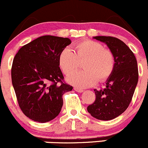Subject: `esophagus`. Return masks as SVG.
<instances>
[{
  "label": "esophagus",
  "mask_w": 148,
  "mask_h": 148,
  "mask_svg": "<svg viewBox=\"0 0 148 148\" xmlns=\"http://www.w3.org/2000/svg\"><path fill=\"white\" fill-rule=\"evenodd\" d=\"M74 90L77 92H80V93H82V92H84L83 89H79V88H78V87H74Z\"/></svg>",
  "instance_id": "obj_1"
}]
</instances>
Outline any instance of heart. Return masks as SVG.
<instances>
[{"label": "heart", "mask_w": 148, "mask_h": 148, "mask_svg": "<svg viewBox=\"0 0 148 148\" xmlns=\"http://www.w3.org/2000/svg\"><path fill=\"white\" fill-rule=\"evenodd\" d=\"M74 51L64 48L59 55V64L66 75L75 71L79 61L86 59L84 71L74 73L67 78L69 83L79 88H86L97 82H104L112 74L115 59L110 51L104 49L102 44L91 40H84L73 46Z\"/></svg>", "instance_id": "1"}]
</instances>
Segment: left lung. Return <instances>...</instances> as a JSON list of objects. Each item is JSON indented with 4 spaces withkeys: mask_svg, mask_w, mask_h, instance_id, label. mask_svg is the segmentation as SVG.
Wrapping results in <instances>:
<instances>
[{
    "mask_svg": "<svg viewBox=\"0 0 148 148\" xmlns=\"http://www.w3.org/2000/svg\"><path fill=\"white\" fill-rule=\"evenodd\" d=\"M104 43L115 59L114 71L106 81L105 89H95L96 99L87 107L92 117L111 120L120 116L129 106L138 82V69L133 52L121 40L112 36H94Z\"/></svg>",
    "mask_w": 148,
    "mask_h": 148,
    "instance_id": "left-lung-1",
    "label": "left lung"
}]
</instances>
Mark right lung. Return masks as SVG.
I'll return each mask as SVG.
<instances>
[{"label":"right lung","mask_w":148,"mask_h":148,"mask_svg":"<svg viewBox=\"0 0 148 148\" xmlns=\"http://www.w3.org/2000/svg\"><path fill=\"white\" fill-rule=\"evenodd\" d=\"M69 38L43 36L22 46L13 59L12 84L23 114L36 122H49L63 106L62 96L73 87L63 82L59 55Z\"/></svg>","instance_id":"1"}]
</instances>
